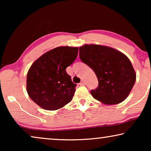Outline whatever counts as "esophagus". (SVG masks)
<instances>
[{"label":"esophagus","mask_w":151,"mask_h":151,"mask_svg":"<svg viewBox=\"0 0 151 151\" xmlns=\"http://www.w3.org/2000/svg\"><path fill=\"white\" fill-rule=\"evenodd\" d=\"M80 86H84V85H85V82H84V81H82V82L80 83Z\"/></svg>","instance_id":"1"}]
</instances>
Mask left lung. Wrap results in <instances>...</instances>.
Wrapping results in <instances>:
<instances>
[{
  "label": "left lung",
  "mask_w": 151,
  "mask_h": 151,
  "mask_svg": "<svg viewBox=\"0 0 151 151\" xmlns=\"http://www.w3.org/2000/svg\"><path fill=\"white\" fill-rule=\"evenodd\" d=\"M80 58L93 70L98 86L91 91L97 100L116 104L129 96L136 80L129 59L120 51L98 45H84L79 48Z\"/></svg>",
  "instance_id": "1"
}]
</instances>
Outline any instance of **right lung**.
<instances>
[{"mask_svg": "<svg viewBox=\"0 0 151 151\" xmlns=\"http://www.w3.org/2000/svg\"><path fill=\"white\" fill-rule=\"evenodd\" d=\"M78 52V47H56L31 66L27 76V91L41 108L57 110L72 100L76 84L66 69L76 59Z\"/></svg>", "mask_w": 151, "mask_h": 151, "instance_id": "1", "label": "right lung"}]
</instances>
